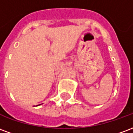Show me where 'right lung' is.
<instances>
[{"mask_svg":"<svg viewBox=\"0 0 133 133\" xmlns=\"http://www.w3.org/2000/svg\"><path fill=\"white\" fill-rule=\"evenodd\" d=\"M38 105H36V106H38Z\"/></svg>","mask_w":133,"mask_h":133,"instance_id":"add662e5","label":"right lung"}]
</instances>
